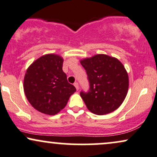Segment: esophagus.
<instances>
[{"mask_svg": "<svg viewBox=\"0 0 157 157\" xmlns=\"http://www.w3.org/2000/svg\"><path fill=\"white\" fill-rule=\"evenodd\" d=\"M74 86H75V88H76V89L77 90V91H78L79 90V84H78V82H75V83H74Z\"/></svg>", "mask_w": 157, "mask_h": 157, "instance_id": "1", "label": "esophagus"}]
</instances>
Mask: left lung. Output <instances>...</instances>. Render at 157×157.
<instances>
[{"instance_id":"8db88e82","label":"left lung","mask_w":157,"mask_h":157,"mask_svg":"<svg viewBox=\"0 0 157 157\" xmlns=\"http://www.w3.org/2000/svg\"><path fill=\"white\" fill-rule=\"evenodd\" d=\"M89 82L88 92L80 96L91 112L97 115L117 109L128 90V75L122 63L106 55H97L80 60Z\"/></svg>"}]
</instances>
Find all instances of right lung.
I'll return each instance as SVG.
<instances>
[{"label":"right lung","mask_w":157,"mask_h":157,"mask_svg":"<svg viewBox=\"0 0 157 157\" xmlns=\"http://www.w3.org/2000/svg\"><path fill=\"white\" fill-rule=\"evenodd\" d=\"M63 59L54 54L39 57L27 68L23 81L25 95L36 110L55 115L63 109L76 91L63 71Z\"/></svg>","instance_id":"add662e5"}]
</instances>
